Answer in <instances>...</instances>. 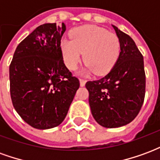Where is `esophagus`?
<instances>
[{
    "label": "esophagus",
    "mask_w": 160,
    "mask_h": 160,
    "mask_svg": "<svg viewBox=\"0 0 160 160\" xmlns=\"http://www.w3.org/2000/svg\"><path fill=\"white\" fill-rule=\"evenodd\" d=\"M80 87H84V86L86 85V80H82V79H80Z\"/></svg>",
    "instance_id": "1"
}]
</instances>
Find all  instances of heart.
Returning a JSON list of instances; mask_svg holds the SVG:
<instances>
[{"label":"heart","instance_id":"b5f03b06","mask_svg":"<svg viewBox=\"0 0 160 160\" xmlns=\"http://www.w3.org/2000/svg\"><path fill=\"white\" fill-rule=\"evenodd\" d=\"M71 40L61 41L60 49L64 63L69 70H75L82 59L87 63L85 73L104 75L118 62L121 53L118 37L113 32L93 25L79 26L71 30Z\"/></svg>","mask_w":160,"mask_h":160}]
</instances>
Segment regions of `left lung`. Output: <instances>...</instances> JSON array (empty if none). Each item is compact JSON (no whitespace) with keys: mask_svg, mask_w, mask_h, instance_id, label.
<instances>
[{"mask_svg":"<svg viewBox=\"0 0 160 160\" xmlns=\"http://www.w3.org/2000/svg\"><path fill=\"white\" fill-rule=\"evenodd\" d=\"M112 26L120 40V56L108 74L86 84L92 117L110 128L124 126L136 118L146 92L143 56L130 37Z\"/></svg>","mask_w":160,"mask_h":160,"instance_id":"left-lung-1","label":"left lung"}]
</instances>
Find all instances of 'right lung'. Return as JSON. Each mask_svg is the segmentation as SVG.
<instances>
[{"label": "right lung", "mask_w": 160, "mask_h": 160, "mask_svg": "<svg viewBox=\"0 0 160 160\" xmlns=\"http://www.w3.org/2000/svg\"><path fill=\"white\" fill-rule=\"evenodd\" d=\"M65 31L63 23L37 27L17 46L9 67L12 105L35 128L62 123L80 87L63 62L60 43Z\"/></svg>", "instance_id": "add662e5"}]
</instances>
